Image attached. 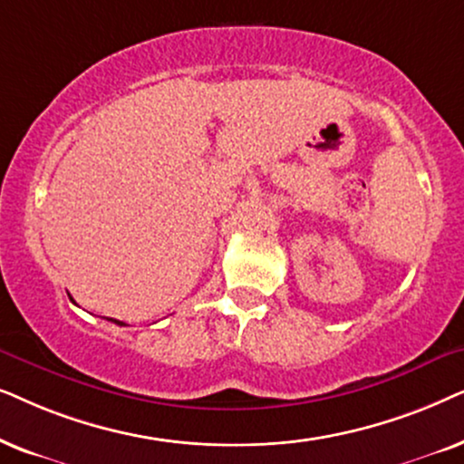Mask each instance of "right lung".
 Wrapping results in <instances>:
<instances>
[{
    "label": "right lung",
    "instance_id": "right-lung-1",
    "mask_svg": "<svg viewBox=\"0 0 464 464\" xmlns=\"http://www.w3.org/2000/svg\"><path fill=\"white\" fill-rule=\"evenodd\" d=\"M110 320H112V323H116V324H121V326H122V323H119V320H114V318H110Z\"/></svg>",
    "mask_w": 464,
    "mask_h": 464
}]
</instances>
